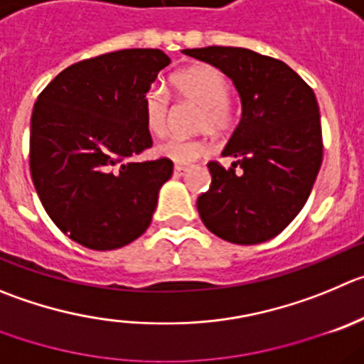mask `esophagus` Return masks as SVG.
Returning <instances> with one entry per match:
<instances>
[{
  "label": "esophagus",
  "instance_id": "1",
  "mask_svg": "<svg viewBox=\"0 0 364 364\" xmlns=\"http://www.w3.org/2000/svg\"><path fill=\"white\" fill-rule=\"evenodd\" d=\"M186 172H188V166L174 165V176H185Z\"/></svg>",
  "mask_w": 364,
  "mask_h": 364
}]
</instances>
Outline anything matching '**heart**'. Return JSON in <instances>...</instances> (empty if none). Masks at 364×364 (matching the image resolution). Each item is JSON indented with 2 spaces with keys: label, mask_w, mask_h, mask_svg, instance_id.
<instances>
[{
  "label": "heart",
  "mask_w": 364,
  "mask_h": 364,
  "mask_svg": "<svg viewBox=\"0 0 364 364\" xmlns=\"http://www.w3.org/2000/svg\"><path fill=\"white\" fill-rule=\"evenodd\" d=\"M172 86L179 98L198 105L199 113L196 127L205 129L210 134H224L233 125L235 111L228 98L230 84L223 73L213 66H192L172 77ZM144 114L152 134H165L168 124V100L165 93L156 87L144 97ZM208 152V145L203 140H172L161 141L156 147V154L174 163L188 165Z\"/></svg>",
  "instance_id": "b5f03b06"
}]
</instances>
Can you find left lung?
<instances>
[{"label": "left lung", "instance_id": "obj_1", "mask_svg": "<svg viewBox=\"0 0 364 364\" xmlns=\"http://www.w3.org/2000/svg\"><path fill=\"white\" fill-rule=\"evenodd\" d=\"M230 77L240 97L239 125L223 156L210 161L212 185L198 198L203 224L233 244L277 237L311 196L323 158L314 91L282 60L253 50L206 46L183 50Z\"/></svg>", "mask_w": 364, "mask_h": 364}]
</instances>
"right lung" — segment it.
<instances>
[{
    "label": "right lung",
    "mask_w": 364,
    "mask_h": 364,
    "mask_svg": "<svg viewBox=\"0 0 364 364\" xmlns=\"http://www.w3.org/2000/svg\"><path fill=\"white\" fill-rule=\"evenodd\" d=\"M171 64L156 48L80 60L44 87L30 122V172L44 210L90 250H118L152 220L172 161H131L152 145L144 97Z\"/></svg>",
    "instance_id": "obj_1"
}]
</instances>
